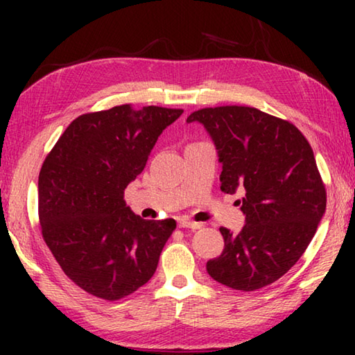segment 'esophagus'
<instances>
[{
	"mask_svg": "<svg viewBox=\"0 0 355 355\" xmlns=\"http://www.w3.org/2000/svg\"><path fill=\"white\" fill-rule=\"evenodd\" d=\"M177 224H178L180 228H194V230H196V228L202 227V224H199V222H192V220L186 219V218H178Z\"/></svg>",
	"mask_w": 355,
	"mask_h": 355,
	"instance_id": "obj_1",
	"label": "esophagus"
}]
</instances>
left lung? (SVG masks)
<instances>
[{"label": "left lung", "instance_id": "8db88e82", "mask_svg": "<svg viewBox=\"0 0 355 355\" xmlns=\"http://www.w3.org/2000/svg\"><path fill=\"white\" fill-rule=\"evenodd\" d=\"M222 163L220 191L244 192L245 225L219 230L224 250L207 263L211 277L232 290L257 291L297 263L326 211V184L310 144L297 127L252 106L194 111Z\"/></svg>", "mask_w": 355, "mask_h": 355}]
</instances>
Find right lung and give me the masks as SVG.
I'll use <instances>...</instances> for the list:
<instances>
[{"instance_id": "right-lung-1", "label": "right lung", "mask_w": 355, "mask_h": 355, "mask_svg": "<svg viewBox=\"0 0 355 355\" xmlns=\"http://www.w3.org/2000/svg\"><path fill=\"white\" fill-rule=\"evenodd\" d=\"M183 110L131 105L76 117L39 173L44 241L67 277L105 300L130 296L152 279L175 220H146L123 191L147 164L158 136Z\"/></svg>"}]
</instances>
